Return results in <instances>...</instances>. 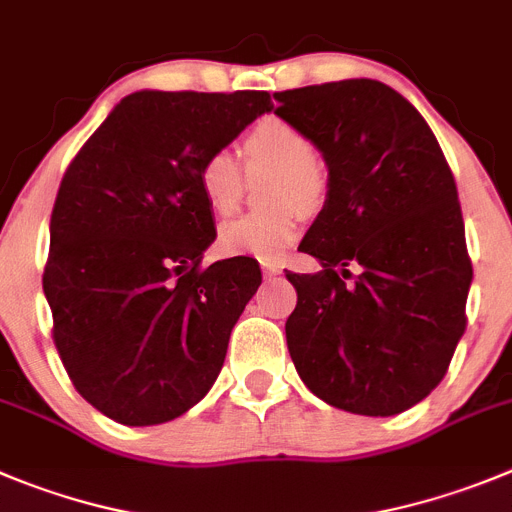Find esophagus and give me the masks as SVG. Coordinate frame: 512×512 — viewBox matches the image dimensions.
Returning a JSON list of instances; mask_svg holds the SVG:
<instances>
[{
  "instance_id": "34e87169",
  "label": "esophagus",
  "mask_w": 512,
  "mask_h": 512,
  "mask_svg": "<svg viewBox=\"0 0 512 512\" xmlns=\"http://www.w3.org/2000/svg\"><path fill=\"white\" fill-rule=\"evenodd\" d=\"M261 271H264V276H276L281 274V266L279 261H261Z\"/></svg>"
}]
</instances>
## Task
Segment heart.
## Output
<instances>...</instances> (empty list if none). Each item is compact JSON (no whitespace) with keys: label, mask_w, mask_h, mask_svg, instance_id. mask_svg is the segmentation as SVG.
<instances>
[{"label":"heart","mask_w":512,"mask_h":512,"mask_svg":"<svg viewBox=\"0 0 512 512\" xmlns=\"http://www.w3.org/2000/svg\"><path fill=\"white\" fill-rule=\"evenodd\" d=\"M243 157L248 170L276 172L269 182V200L279 208L225 223L218 233V251L225 256L279 259L297 236L299 205L314 208L325 195L317 149L292 121L269 116L251 129L243 142ZM195 180L213 213L231 215L241 203L243 167L228 149H210L200 159Z\"/></svg>","instance_id":"1"}]
</instances>
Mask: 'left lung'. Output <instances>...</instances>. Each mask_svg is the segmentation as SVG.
Listing matches in <instances>:
<instances>
[{
  "mask_svg": "<svg viewBox=\"0 0 512 512\" xmlns=\"http://www.w3.org/2000/svg\"><path fill=\"white\" fill-rule=\"evenodd\" d=\"M274 98L327 162L325 208L299 243L322 271L287 274L294 368L335 409L401 414L439 386L467 325L472 264L452 170L424 116L386 83Z\"/></svg>",
  "mask_w": 512,
  "mask_h": 512,
  "instance_id": "left-lung-1",
  "label": "left lung"
}]
</instances>
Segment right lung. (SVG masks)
I'll return each mask as SVG.
<instances>
[{"label":"right lung","mask_w":512,"mask_h":512,"mask_svg":"<svg viewBox=\"0 0 512 512\" xmlns=\"http://www.w3.org/2000/svg\"><path fill=\"white\" fill-rule=\"evenodd\" d=\"M271 109L261 91H137L65 170L42 289L75 391L109 419L172 421L218 378L261 269L200 266L215 223L195 172Z\"/></svg>","instance_id":"obj_1"}]
</instances>
